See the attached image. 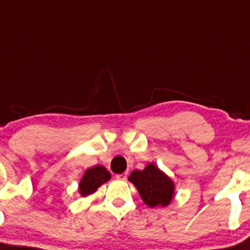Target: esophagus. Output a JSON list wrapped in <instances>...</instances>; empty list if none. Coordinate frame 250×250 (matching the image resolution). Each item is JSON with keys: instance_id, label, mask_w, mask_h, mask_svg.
<instances>
[{"instance_id": "obj_1", "label": "esophagus", "mask_w": 250, "mask_h": 250, "mask_svg": "<svg viewBox=\"0 0 250 250\" xmlns=\"http://www.w3.org/2000/svg\"><path fill=\"white\" fill-rule=\"evenodd\" d=\"M116 179H117V180H125V179H127V172H123V174L116 175Z\"/></svg>"}]
</instances>
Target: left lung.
I'll use <instances>...</instances> for the list:
<instances>
[{"label": "left lung", "mask_w": 250, "mask_h": 250, "mask_svg": "<svg viewBox=\"0 0 250 250\" xmlns=\"http://www.w3.org/2000/svg\"><path fill=\"white\" fill-rule=\"evenodd\" d=\"M128 180L136 186L143 202L149 207H167L175 195V184L154 163H149L143 170L130 172Z\"/></svg>", "instance_id": "obj_1"}]
</instances>
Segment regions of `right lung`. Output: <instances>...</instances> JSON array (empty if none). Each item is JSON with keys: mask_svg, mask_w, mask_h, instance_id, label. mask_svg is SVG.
I'll return each instance as SVG.
<instances>
[{"mask_svg": "<svg viewBox=\"0 0 250 250\" xmlns=\"http://www.w3.org/2000/svg\"><path fill=\"white\" fill-rule=\"evenodd\" d=\"M109 179H111V172L102 165L88 167L79 183V193L83 197H87L96 192L97 188L107 183Z\"/></svg>", "mask_w": 250, "mask_h": 250, "instance_id": "add662e5", "label": "right lung"}]
</instances>
